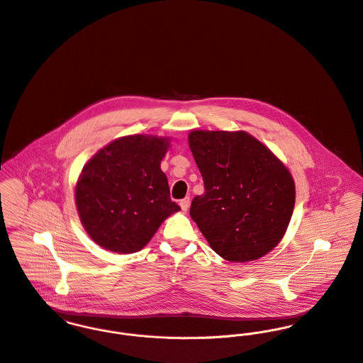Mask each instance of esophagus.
Here are the masks:
<instances>
[{
	"label": "esophagus",
	"mask_w": 363,
	"mask_h": 363,
	"mask_svg": "<svg viewBox=\"0 0 363 363\" xmlns=\"http://www.w3.org/2000/svg\"><path fill=\"white\" fill-rule=\"evenodd\" d=\"M189 204H191V199H189V198H185V199H182V201H179V206H181V208H182L184 211H186V210L189 208Z\"/></svg>",
	"instance_id": "obj_1"
}]
</instances>
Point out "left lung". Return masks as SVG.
<instances>
[{
  "label": "left lung",
  "mask_w": 363,
  "mask_h": 363,
  "mask_svg": "<svg viewBox=\"0 0 363 363\" xmlns=\"http://www.w3.org/2000/svg\"><path fill=\"white\" fill-rule=\"evenodd\" d=\"M189 147L204 182L189 213L211 249L242 263L274 249L295 204L288 168L243 130H192Z\"/></svg>",
  "instance_id": "8db88e82"
}]
</instances>
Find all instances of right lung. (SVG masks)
Instances as JSON below:
<instances>
[{"label":"right lung","instance_id":"1","mask_svg":"<svg viewBox=\"0 0 363 363\" xmlns=\"http://www.w3.org/2000/svg\"><path fill=\"white\" fill-rule=\"evenodd\" d=\"M168 147V138L123 136L83 167L75 201L82 225L97 245L117 253L139 252L181 210L160 168Z\"/></svg>","mask_w":363,"mask_h":363}]
</instances>
